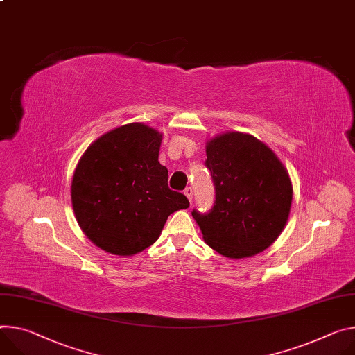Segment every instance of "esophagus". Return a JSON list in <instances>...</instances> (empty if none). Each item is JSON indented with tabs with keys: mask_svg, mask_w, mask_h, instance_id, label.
Listing matches in <instances>:
<instances>
[{
	"mask_svg": "<svg viewBox=\"0 0 355 355\" xmlns=\"http://www.w3.org/2000/svg\"><path fill=\"white\" fill-rule=\"evenodd\" d=\"M184 194L187 196V198L189 200V202H192V197H194V189H192L191 187H187V188L184 189Z\"/></svg>",
	"mask_w": 355,
	"mask_h": 355,
	"instance_id": "obj_1",
	"label": "esophagus"
}]
</instances>
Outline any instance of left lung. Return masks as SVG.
<instances>
[{"mask_svg":"<svg viewBox=\"0 0 355 355\" xmlns=\"http://www.w3.org/2000/svg\"><path fill=\"white\" fill-rule=\"evenodd\" d=\"M205 167L215 187L214 207L192 209L204 241L232 259L263 252L283 231L293 198L279 158L256 137L232 132L207 143Z\"/></svg>","mask_w":355,"mask_h":355,"instance_id":"obj_1","label":"left lung"}]
</instances>
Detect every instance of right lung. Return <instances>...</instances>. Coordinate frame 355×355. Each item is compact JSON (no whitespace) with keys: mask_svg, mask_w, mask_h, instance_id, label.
Masks as SVG:
<instances>
[{"mask_svg":"<svg viewBox=\"0 0 355 355\" xmlns=\"http://www.w3.org/2000/svg\"><path fill=\"white\" fill-rule=\"evenodd\" d=\"M161 135L141 123L114 128L82 155L72 180L79 227L101 249L120 256L153 245L173 212L189 207L168 188L159 164Z\"/></svg>","mask_w":355,"mask_h":355,"instance_id":"obj_1","label":"right lung"}]
</instances>
